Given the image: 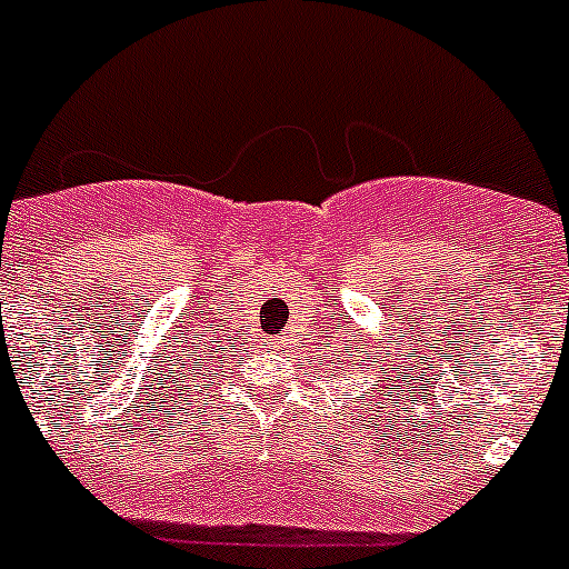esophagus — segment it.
Returning <instances> with one entry per match:
<instances>
[{
	"instance_id": "esophagus-1",
	"label": "esophagus",
	"mask_w": 569,
	"mask_h": 569,
	"mask_svg": "<svg viewBox=\"0 0 569 569\" xmlns=\"http://www.w3.org/2000/svg\"><path fill=\"white\" fill-rule=\"evenodd\" d=\"M286 342H289V333H286V331L274 333V337H272V348H286Z\"/></svg>"
}]
</instances>
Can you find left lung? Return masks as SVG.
<instances>
[{
  "label": "left lung",
  "mask_w": 569,
  "mask_h": 569,
  "mask_svg": "<svg viewBox=\"0 0 569 569\" xmlns=\"http://www.w3.org/2000/svg\"><path fill=\"white\" fill-rule=\"evenodd\" d=\"M392 370H396V368H392ZM396 381H401V376H396ZM392 387H396V385H392ZM398 387H401V385H398Z\"/></svg>",
  "instance_id": "obj_1"
}]
</instances>
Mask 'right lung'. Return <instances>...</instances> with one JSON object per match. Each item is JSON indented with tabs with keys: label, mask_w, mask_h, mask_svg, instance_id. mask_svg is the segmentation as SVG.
I'll list each match as a JSON object with an SVG mask.
<instances>
[{
	"label": "right lung",
	"mask_w": 569,
	"mask_h": 569,
	"mask_svg": "<svg viewBox=\"0 0 569 569\" xmlns=\"http://www.w3.org/2000/svg\"><path fill=\"white\" fill-rule=\"evenodd\" d=\"M216 353H219V350H216Z\"/></svg>",
	"instance_id": "1"
}]
</instances>
